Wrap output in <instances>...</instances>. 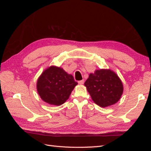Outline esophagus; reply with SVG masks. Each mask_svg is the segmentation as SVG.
<instances>
[{
  "instance_id": "obj_1",
  "label": "esophagus",
  "mask_w": 151,
  "mask_h": 151,
  "mask_svg": "<svg viewBox=\"0 0 151 151\" xmlns=\"http://www.w3.org/2000/svg\"><path fill=\"white\" fill-rule=\"evenodd\" d=\"M84 80H81V81H78V83H79V84H84Z\"/></svg>"
}]
</instances>
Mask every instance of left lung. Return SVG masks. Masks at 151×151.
Instances as JSON below:
<instances>
[{
  "mask_svg": "<svg viewBox=\"0 0 151 151\" xmlns=\"http://www.w3.org/2000/svg\"><path fill=\"white\" fill-rule=\"evenodd\" d=\"M84 85L93 101L103 108L119 101L123 90L119 77L111 70H96L89 74Z\"/></svg>",
  "mask_w": 151,
  "mask_h": 151,
  "instance_id": "left-lung-1",
  "label": "left lung"
}]
</instances>
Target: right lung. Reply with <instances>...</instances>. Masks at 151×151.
<instances>
[{
    "label": "right lung",
    "mask_w": 151,
    "mask_h": 151,
    "mask_svg": "<svg viewBox=\"0 0 151 151\" xmlns=\"http://www.w3.org/2000/svg\"><path fill=\"white\" fill-rule=\"evenodd\" d=\"M77 84L74 77L63 68L51 66L45 70L37 81V91L45 102L59 106L69 98Z\"/></svg>",
    "instance_id": "obj_1"
}]
</instances>
